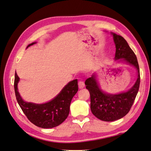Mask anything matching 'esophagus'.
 I'll return each instance as SVG.
<instances>
[{"label": "esophagus", "mask_w": 151, "mask_h": 151, "mask_svg": "<svg viewBox=\"0 0 151 151\" xmlns=\"http://www.w3.org/2000/svg\"><path fill=\"white\" fill-rule=\"evenodd\" d=\"M78 85H79V89H83V88L84 87V83L82 81H79L78 83Z\"/></svg>", "instance_id": "1"}]
</instances>
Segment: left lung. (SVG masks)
I'll return each mask as SVG.
<instances>
[{"label": "left lung", "instance_id": "8db88e82", "mask_svg": "<svg viewBox=\"0 0 151 151\" xmlns=\"http://www.w3.org/2000/svg\"><path fill=\"white\" fill-rule=\"evenodd\" d=\"M116 47L115 63L131 65L137 71V78L132 87L126 91L115 93L106 92L99 84L98 73H94L85 81L86 88L90 94V109L97 119L112 122L126 116L133 105L139 90L140 77L137 56L122 36L111 32Z\"/></svg>", "mask_w": 151, "mask_h": 151}]
</instances>
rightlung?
<instances>
[{
    "mask_svg": "<svg viewBox=\"0 0 151 151\" xmlns=\"http://www.w3.org/2000/svg\"><path fill=\"white\" fill-rule=\"evenodd\" d=\"M36 43H30L27 48ZM19 81L20 78L15 72L14 88L17 100L30 122L36 126L44 129L53 128L64 122L68 116L72 99L78 91V79L68 83L56 97L42 104L24 100L18 89Z\"/></svg>",
    "mask_w": 151,
    "mask_h": 151,
    "instance_id": "add662e5",
    "label": "right lung"
}]
</instances>
